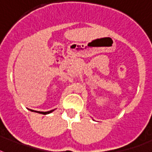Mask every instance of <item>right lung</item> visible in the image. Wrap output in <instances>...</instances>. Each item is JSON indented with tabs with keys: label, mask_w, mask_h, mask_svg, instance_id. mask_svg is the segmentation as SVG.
I'll return each mask as SVG.
<instances>
[{
	"label": "right lung",
	"mask_w": 152,
	"mask_h": 152,
	"mask_svg": "<svg viewBox=\"0 0 152 152\" xmlns=\"http://www.w3.org/2000/svg\"><path fill=\"white\" fill-rule=\"evenodd\" d=\"M55 109H53V110H50V111H48V112H39V111H34V110H32V109H29V111H31V112H37V113H40V114H43V115H48V114H50L52 112H54Z\"/></svg>",
	"instance_id": "obj_1"
}]
</instances>
